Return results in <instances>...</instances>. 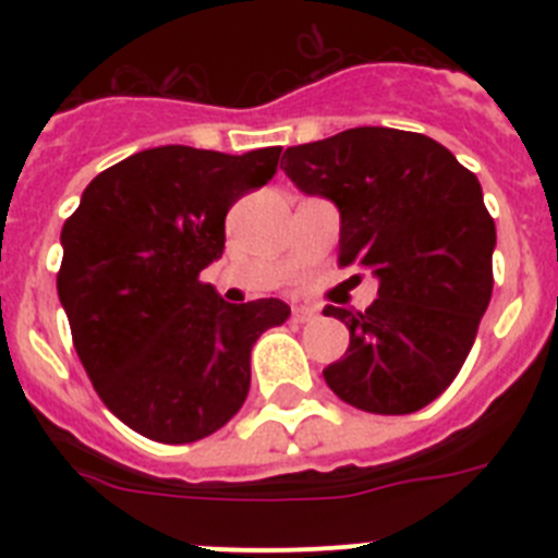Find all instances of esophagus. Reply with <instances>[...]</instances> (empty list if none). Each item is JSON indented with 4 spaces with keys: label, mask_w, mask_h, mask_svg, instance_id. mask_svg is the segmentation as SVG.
Instances as JSON below:
<instances>
[{
    "label": "esophagus",
    "mask_w": 558,
    "mask_h": 558,
    "mask_svg": "<svg viewBox=\"0 0 558 558\" xmlns=\"http://www.w3.org/2000/svg\"><path fill=\"white\" fill-rule=\"evenodd\" d=\"M315 315H318V310L310 307V304H299V307H293V322H299V324L313 322Z\"/></svg>",
    "instance_id": "esophagus-1"
}]
</instances>
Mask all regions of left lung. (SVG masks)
I'll return each mask as SVG.
<instances>
[{"label":"left lung","mask_w":558,"mask_h":558,"mask_svg":"<svg viewBox=\"0 0 558 558\" xmlns=\"http://www.w3.org/2000/svg\"><path fill=\"white\" fill-rule=\"evenodd\" d=\"M282 170L335 204L340 265L379 284L366 313L324 310L349 329L327 386L360 411H422L461 372L489 307L497 234L481 184L425 133L372 125L288 147Z\"/></svg>","instance_id":"1"}]
</instances>
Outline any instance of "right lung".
Masks as SVG:
<instances>
[{
	"mask_svg": "<svg viewBox=\"0 0 558 558\" xmlns=\"http://www.w3.org/2000/svg\"><path fill=\"white\" fill-rule=\"evenodd\" d=\"M282 147L243 156L161 145L108 167L63 223L58 299L77 357L113 416L161 445L229 422L251 388V347L288 322L282 299L229 304L218 263L226 211L268 184Z\"/></svg>",
	"mask_w": 558,
	"mask_h": 558,
	"instance_id": "obj_1",
	"label": "right lung"
}]
</instances>
